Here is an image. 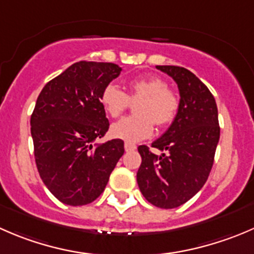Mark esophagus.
<instances>
[{"instance_id":"obj_1","label":"esophagus","mask_w":254,"mask_h":254,"mask_svg":"<svg viewBox=\"0 0 254 254\" xmlns=\"http://www.w3.org/2000/svg\"><path fill=\"white\" fill-rule=\"evenodd\" d=\"M124 148L127 152H130V151H134L135 148H136V146L134 145V143H130V142H125L124 145Z\"/></svg>"}]
</instances>
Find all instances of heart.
<instances>
[{"label":"heart","mask_w":254,"mask_h":254,"mask_svg":"<svg viewBox=\"0 0 254 254\" xmlns=\"http://www.w3.org/2000/svg\"><path fill=\"white\" fill-rule=\"evenodd\" d=\"M135 103L136 115L123 118L114 123L111 132L117 139L137 142L151 136L157 127H166L175 120L179 109V98L167 83L158 77H139L127 82V93L117 84L109 83L101 93V102L112 118H118Z\"/></svg>","instance_id":"obj_1"}]
</instances>
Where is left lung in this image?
<instances>
[{
	"label": "left lung",
	"instance_id": "obj_1",
	"mask_svg": "<svg viewBox=\"0 0 254 254\" xmlns=\"http://www.w3.org/2000/svg\"><path fill=\"white\" fill-rule=\"evenodd\" d=\"M176 81L179 109L167 131L152 147L168 151L155 155L137 147L141 165L136 179L146 200L162 209H175L193 198L205 184L220 139L214 96L193 72L179 66H156Z\"/></svg>",
	"mask_w": 254,
	"mask_h": 254
}]
</instances>
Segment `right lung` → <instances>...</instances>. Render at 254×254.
I'll return each mask as SVG.
<instances>
[{"mask_svg":"<svg viewBox=\"0 0 254 254\" xmlns=\"http://www.w3.org/2000/svg\"><path fill=\"white\" fill-rule=\"evenodd\" d=\"M120 71L112 63L79 61L49 81L38 97L30 118L35 163L61 203L96 200L124 153L120 139L96 143L109 127L101 93Z\"/></svg>","mask_w":254,"mask_h":254,"instance_id":"add662e5","label":"right lung"}]
</instances>
